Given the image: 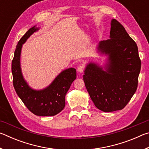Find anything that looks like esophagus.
<instances>
[{
  "mask_svg": "<svg viewBox=\"0 0 149 149\" xmlns=\"http://www.w3.org/2000/svg\"><path fill=\"white\" fill-rule=\"evenodd\" d=\"M84 69H85V66L84 65H78V67H77V72L79 73H81L84 72Z\"/></svg>",
  "mask_w": 149,
  "mask_h": 149,
  "instance_id": "34e87169",
  "label": "esophagus"
}]
</instances>
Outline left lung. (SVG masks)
<instances>
[{"instance_id":"left-lung-1","label":"left lung","mask_w":149,"mask_h":149,"mask_svg":"<svg viewBox=\"0 0 149 149\" xmlns=\"http://www.w3.org/2000/svg\"><path fill=\"white\" fill-rule=\"evenodd\" d=\"M110 35V39L100 41L97 48L98 52L108 56L104 67L90 62L84 75L91 99L105 112L127 105L137 90L141 66L137 44L115 19L111 21Z\"/></svg>"}]
</instances>
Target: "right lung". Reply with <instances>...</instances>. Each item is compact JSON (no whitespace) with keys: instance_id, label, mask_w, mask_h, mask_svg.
<instances>
[{"instance_id":"right-lung-1","label":"right lung","mask_w":149,"mask_h":149,"mask_svg":"<svg viewBox=\"0 0 149 149\" xmlns=\"http://www.w3.org/2000/svg\"><path fill=\"white\" fill-rule=\"evenodd\" d=\"M39 29L33 26L19 40L12 62V73L15 91L28 108L35 115L40 116H55L64 109L65 97L72 82L76 78V70L73 68L63 70L49 86L41 90H35L29 86L22 75L20 56L22 45L27 39Z\"/></svg>"}]
</instances>
